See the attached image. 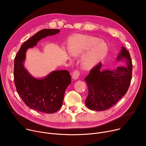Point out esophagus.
<instances>
[{
  "mask_svg": "<svg viewBox=\"0 0 146 146\" xmlns=\"http://www.w3.org/2000/svg\"><path fill=\"white\" fill-rule=\"evenodd\" d=\"M80 75V72L78 70H75L72 73V78L74 80H76L78 78V76Z\"/></svg>",
  "mask_w": 146,
  "mask_h": 146,
  "instance_id": "34e87169",
  "label": "esophagus"
}]
</instances>
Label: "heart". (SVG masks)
<instances>
[{"label":"heart","mask_w":146,"mask_h":146,"mask_svg":"<svg viewBox=\"0 0 146 146\" xmlns=\"http://www.w3.org/2000/svg\"><path fill=\"white\" fill-rule=\"evenodd\" d=\"M68 50L73 56L81 55L80 64L85 70H91L105 58L109 51L105 41L89 35H80L69 38L68 41Z\"/></svg>","instance_id":"obj_1"}]
</instances>
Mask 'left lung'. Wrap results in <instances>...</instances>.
<instances>
[{"label": "left lung", "instance_id": "obj_1", "mask_svg": "<svg viewBox=\"0 0 146 146\" xmlns=\"http://www.w3.org/2000/svg\"><path fill=\"white\" fill-rule=\"evenodd\" d=\"M117 59H125L127 66L118 67L113 71L102 70L100 62L84 78L88 88V95L86 100L88 109L96 111L106 110L115 105L127 92L133 68L129 51L122 47Z\"/></svg>", "mask_w": 146, "mask_h": 146}]
</instances>
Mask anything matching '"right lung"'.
<instances>
[{"label": "right lung", "mask_w": 146, "mask_h": 146, "mask_svg": "<svg viewBox=\"0 0 146 146\" xmlns=\"http://www.w3.org/2000/svg\"><path fill=\"white\" fill-rule=\"evenodd\" d=\"M59 32L57 29L40 31L24 43L14 59V79L17 91L29 108L39 112L53 113L60 109L65 90L71 83V76L68 70H57L44 78L33 77L23 65L25 52L36 46L40 39Z\"/></svg>", "instance_id": "add662e5"}]
</instances>
